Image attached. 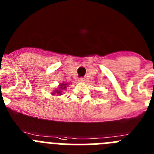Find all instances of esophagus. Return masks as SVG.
<instances>
[{
  "label": "esophagus",
  "mask_w": 154,
  "mask_h": 154,
  "mask_svg": "<svg viewBox=\"0 0 154 154\" xmlns=\"http://www.w3.org/2000/svg\"><path fill=\"white\" fill-rule=\"evenodd\" d=\"M84 81H85V79L84 78H80L79 79V82H84Z\"/></svg>",
  "instance_id": "1"
}]
</instances>
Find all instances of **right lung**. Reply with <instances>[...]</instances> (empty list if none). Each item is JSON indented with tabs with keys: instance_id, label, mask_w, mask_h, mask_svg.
Segmentation results:
<instances>
[{
	"instance_id": "add662e5",
	"label": "right lung",
	"mask_w": 154,
	"mask_h": 154,
	"mask_svg": "<svg viewBox=\"0 0 154 154\" xmlns=\"http://www.w3.org/2000/svg\"><path fill=\"white\" fill-rule=\"evenodd\" d=\"M68 84L66 83H62L60 84V85H59V87H58V89H57V90H55L54 92H52V95H54V94L57 93L58 95H62V90H64V89H66V85H67Z\"/></svg>"
}]
</instances>
